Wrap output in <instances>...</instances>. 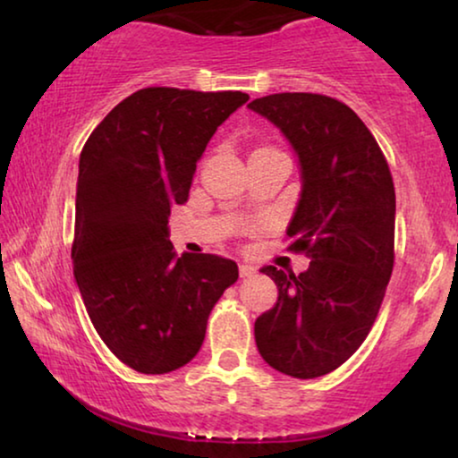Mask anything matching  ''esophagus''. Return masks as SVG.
<instances>
[{
    "instance_id": "1",
    "label": "esophagus",
    "mask_w": 458,
    "mask_h": 458,
    "mask_svg": "<svg viewBox=\"0 0 458 458\" xmlns=\"http://www.w3.org/2000/svg\"><path fill=\"white\" fill-rule=\"evenodd\" d=\"M256 271H259V268H256L254 265H248V262H242L240 265L242 277H252V275H256Z\"/></svg>"
}]
</instances>
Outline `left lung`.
<instances>
[{"instance_id":"obj_1","label":"left lung","mask_w":458,"mask_h":458,"mask_svg":"<svg viewBox=\"0 0 458 458\" xmlns=\"http://www.w3.org/2000/svg\"><path fill=\"white\" fill-rule=\"evenodd\" d=\"M248 108L298 156L302 191L287 235L310 259L300 275L260 268L279 296L256 318V346L281 373L321 377L359 350L379 312L394 268V181L371 131L334 98L273 93Z\"/></svg>"}]
</instances>
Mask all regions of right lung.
<instances>
[{
    "label": "right lung",
    "instance_id": "1",
    "mask_svg": "<svg viewBox=\"0 0 458 458\" xmlns=\"http://www.w3.org/2000/svg\"><path fill=\"white\" fill-rule=\"evenodd\" d=\"M250 99L242 91L148 87L110 110L79 158L72 265L87 315L135 371L162 375L202 348L212 306L237 281L216 254L168 240L215 131Z\"/></svg>",
    "mask_w": 458,
    "mask_h": 458
}]
</instances>
